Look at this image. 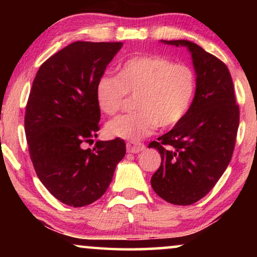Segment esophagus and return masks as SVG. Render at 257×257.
<instances>
[{"instance_id":"34e87169","label":"esophagus","mask_w":257,"mask_h":257,"mask_svg":"<svg viewBox=\"0 0 257 257\" xmlns=\"http://www.w3.org/2000/svg\"><path fill=\"white\" fill-rule=\"evenodd\" d=\"M126 150L128 153H139L143 150H145V145L142 143H135V142H128L126 144Z\"/></svg>"}]
</instances>
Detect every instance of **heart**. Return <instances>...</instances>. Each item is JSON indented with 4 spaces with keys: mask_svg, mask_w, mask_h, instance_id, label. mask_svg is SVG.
Here are the masks:
<instances>
[{
    "mask_svg": "<svg viewBox=\"0 0 257 257\" xmlns=\"http://www.w3.org/2000/svg\"><path fill=\"white\" fill-rule=\"evenodd\" d=\"M198 77L192 66L161 56L140 55L117 68V76L103 75L96 83L100 110L114 115L121 111L128 94L135 96L136 111L108 122L113 137L138 142L158 126L171 127L184 120L194 100Z\"/></svg>",
    "mask_w": 257,
    "mask_h": 257,
    "instance_id": "obj_1",
    "label": "heart"
}]
</instances>
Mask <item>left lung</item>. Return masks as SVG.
<instances>
[{"mask_svg": "<svg viewBox=\"0 0 257 257\" xmlns=\"http://www.w3.org/2000/svg\"><path fill=\"white\" fill-rule=\"evenodd\" d=\"M164 42L189 49L198 89L184 120L149 145L161 156L151 185L167 202L186 206L208 194L229 165L240 108L230 72L221 59L189 41Z\"/></svg>", "mask_w": 257, "mask_h": 257, "instance_id": "obj_1", "label": "left lung"}]
</instances>
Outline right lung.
Instances as JSON below:
<instances>
[{
    "instance_id": "obj_1",
    "label": "right lung",
    "mask_w": 257,
    "mask_h": 257,
    "mask_svg": "<svg viewBox=\"0 0 257 257\" xmlns=\"http://www.w3.org/2000/svg\"><path fill=\"white\" fill-rule=\"evenodd\" d=\"M121 42L77 41L38 69L24 115L30 159L45 188L65 205H90L106 192L125 142L97 140L100 108L96 83Z\"/></svg>"
}]
</instances>
